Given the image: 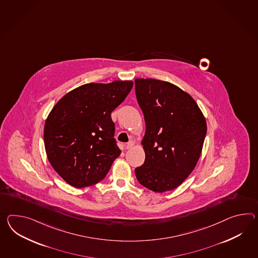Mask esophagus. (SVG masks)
I'll use <instances>...</instances> for the list:
<instances>
[{"label":"esophagus","instance_id":"obj_1","mask_svg":"<svg viewBox=\"0 0 258 258\" xmlns=\"http://www.w3.org/2000/svg\"><path fill=\"white\" fill-rule=\"evenodd\" d=\"M133 145H134V142L131 141V142H128V143L125 145V147H126V149H131V148L133 147Z\"/></svg>","mask_w":258,"mask_h":258}]
</instances>
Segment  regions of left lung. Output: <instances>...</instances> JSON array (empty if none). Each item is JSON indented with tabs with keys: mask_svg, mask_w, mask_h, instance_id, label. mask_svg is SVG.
Wrapping results in <instances>:
<instances>
[{
	"mask_svg": "<svg viewBox=\"0 0 258 258\" xmlns=\"http://www.w3.org/2000/svg\"><path fill=\"white\" fill-rule=\"evenodd\" d=\"M145 116V163L135 169L139 182L154 192L178 187L194 170L207 133L194 99L175 85L157 79L135 80Z\"/></svg>",
	"mask_w": 258,
	"mask_h": 258,
	"instance_id": "1",
	"label": "left lung"
}]
</instances>
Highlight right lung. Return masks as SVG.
Masks as SVG:
<instances>
[{"mask_svg":"<svg viewBox=\"0 0 258 258\" xmlns=\"http://www.w3.org/2000/svg\"><path fill=\"white\" fill-rule=\"evenodd\" d=\"M133 87L132 81L89 83L63 96L44 128L45 152L54 170L76 188L101 181L120 151L111 113Z\"/></svg>","mask_w":258,"mask_h":258,"instance_id":"right-lung-1","label":"right lung"}]
</instances>
